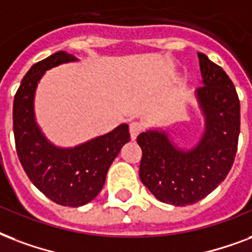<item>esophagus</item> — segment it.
Wrapping results in <instances>:
<instances>
[{
    "instance_id": "1",
    "label": "esophagus",
    "mask_w": 252,
    "mask_h": 252,
    "mask_svg": "<svg viewBox=\"0 0 252 252\" xmlns=\"http://www.w3.org/2000/svg\"><path fill=\"white\" fill-rule=\"evenodd\" d=\"M128 130H130V136H131V139H136V136H138V134H139L142 130H143V125L140 124V122H131L130 124V127H128Z\"/></svg>"
}]
</instances>
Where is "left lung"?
<instances>
[{"mask_svg":"<svg viewBox=\"0 0 252 252\" xmlns=\"http://www.w3.org/2000/svg\"><path fill=\"white\" fill-rule=\"evenodd\" d=\"M201 84L194 91L204 117V132L192 148L179 147L161 128L136 138L142 148L139 177L158 200L175 206L196 204L225 180L237 154L241 105L233 81L205 54Z\"/></svg>","mask_w":252,"mask_h":252,"instance_id":"1","label":"left lung"}]
</instances>
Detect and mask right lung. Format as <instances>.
I'll use <instances>...</instances> for the list:
<instances>
[{
    "mask_svg": "<svg viewBox=\"0 0 252 252\" xmlns=\"http://www.w3.org/2000/svg\"><path fill=\"white\" fill-rule=\"evenodd\" d=\"M71 62L77 58L59 51L30 68L15 93L13 130L19 161L31 183L56 204L77 208L101 192L109 167L130 134L128 125L122 124L75 147H59L47 139L35 120V92L46 71Z\"/></svg>",
    "mask_w": 252,
    "mask_h": 252,
    "instance_id": "right-lung-1",
    "label": "right lung"
}]
</instances>
